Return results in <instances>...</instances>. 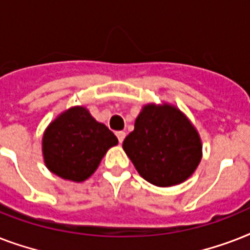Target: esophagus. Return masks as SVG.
I'll return each instance as SVG.
<instances>
[{
	"label": "esophagus",
	"instance_id": "obj_1",
	"mask_svg": "<svg viewBox=\"0 0 250 250\" xmlns=\"http://www.w3.org/2000/svg\"><path fill=\"white\" fill-rule=\"evenodd\" d=\"M117 137H118V140H119V143H123V140H125V131H119V132H117Z\"/></svg>",
	"mask_w": 250,
	"mask_h": 250
}]
</instances>
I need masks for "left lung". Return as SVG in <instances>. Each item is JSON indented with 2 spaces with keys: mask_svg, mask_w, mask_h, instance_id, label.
<instances>
[{
  "mask_svg": "<svg viewBox=\"0 0 250 250\" xmlns=\"http://www.w3.org/2000/svg\"><path fill=\"white\" fill-rule=\"evenodd\" d=\"M137 172L157 187L180 184L197 168L201 139L189 119L172 105L148 104L123 141Z\"/></svg>",
  "mask_w": 250,
  "mask_h": 250,
  "instance_id": "obj_1",
  "label": "left lung"
}]
</instances>
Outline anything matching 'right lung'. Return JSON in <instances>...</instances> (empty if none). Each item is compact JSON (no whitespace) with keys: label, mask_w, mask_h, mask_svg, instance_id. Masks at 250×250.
I'll use <instances>...</instances> for the list:
<instances>
[{"label":"right lung","mask_w":250,"mask_h":250,"mask_svg":"<svg viewBox=\"0 0 250 250\" xmlns=\"http://www.w3.org/2000/svg\"><path fill=\"white\" fill-rule=\"evenodd\" d=\"M117 136L97 122L84 106L60 114L45 129L42 156L53 174L71 182H84L94 171Z\"/></svg>","instance_id":"1"}]
</instances>
